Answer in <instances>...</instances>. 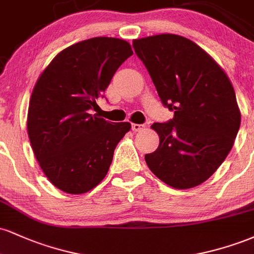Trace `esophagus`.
<instances>
[{
	"instance_id": "esophagus-1",
	"label": "esophagus",
	"mask_w": 254,
	"mask_h": 254,
	"mask_svg": "<svg viewBox=\"0 0 254 254\" xmlns=\"http://www.w3.org/2000/svg\"><path fill=\"white\" fill-rule=\"evenodd\" d=\"M143 127H144L143 124H135V123L131 124V130L132 131H141Z\"/></svg>"
}]
</instances>
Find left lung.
Returning a JSON list of instances; mask_svg holds the SVG:
<instances>
[{
  "instance_id": "left-lung-1",
  "label": "left lung",
  "mask_w": 254,
  "mask_h": 254,
  "mask_svg": "<svg viewBox=\"0 0 254 254\" xmlns=\"http://www.w3.org/2000/svg\"><path fill=\"white\" fill-rule=\"evenodd\" d=\"M161 103L173 118L151 125L160 144L145 154L149 170L174 189L209 179L234 144L240 127L234 88L212 58L190 39L157 34L132 42Z\"/></svg>"
}]
</instances>
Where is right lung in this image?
Returning <instances> with one entry per match:
<instances>
[{
    "label": "right lung",
    "instance_id": "obj_1",
    "mask_svg": "<svg viewBox=\"0 0 254 254\" xmlns=\"http://www.w3.org/2000/svg\"><path fill=\"white\" fill-rule=\"evenodd\" d=\"M131 55L123 39L97 37L61 51L32 92L27 132L48 179L66 193L92 190L109 172L116 147L131 125L92 111Z\"/></svg>",
    "mask_w": 254,
    "mask_h": 254
}]
</instances>
